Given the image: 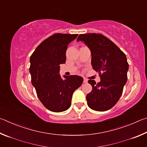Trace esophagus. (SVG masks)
<instances>
[{
  "label": "esophagus",
  "instance_id": "34e87169",
  "mask_svg": "<svg viewBox=\"0 0 147 147\" xmlns=\"http://www.w3.org/2000/svg\"><path fill=\"white\" fill-rule=\"evenodd\" d=\"M87 82H88V80L85 78H84V83H87Z\"/></svg>",
  "mask_w": 147,
  "mask_h": 147
}]
</instances>
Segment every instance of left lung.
<instances>
[{
    "label": "left lung",
    "instance_id": "1",
    "mask_svg": "<svg viewBox=\"0 0 147 147\" xmlns=\"http://www.w3.org/2000/svg\"><path fill=\"white\" fill-rule=\"evenodd\" d=\"M76 41L84 42L91 50L92 67L100 77L97 84L88 80L93 88L86 96L88 105L95 111L108 110L119 100L127 81L128 63L125 54L100 34H80Z\"/></svg>",
    "mask_w": 147,
    "mask_h": 147
}]
</instances>
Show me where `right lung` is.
<instances>
[{"label":"right lung","instance_id":"1","mask_svg":"<svg viewBox=\"0 0 147 147\" xmlns=\"http://www.w3.org/2000/svg\"><path fill=\"white\" fill-rule=\"evenodd\" d=\"M78 34H54L39 45L30 56L32 85L41 103L49 110L61 112L70 108L74 91L84 79L78 75H59V65L66 61V51Z\"/></svg>","mask_w":147,"mask_h":147}]
</instances>
